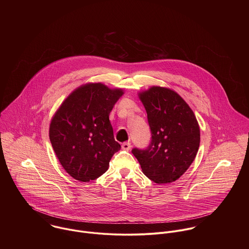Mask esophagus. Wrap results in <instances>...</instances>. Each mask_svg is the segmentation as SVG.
I'll use <instances>...</instances> for the list:
<instances>
[{"instance_id": "34e87169", "label": "esophagus", "mask_w": 249, "mask_h": 249, "mask_svg": "<svg viewBox=\"0 0 249 249\" xmlns=\"http://www.w3.org/2000/svg\"><path fill=\"white\" fill-rule=\"evenodd\" d=\"M131 147V143L129 142H123L122 143V148L124 150H129Z\"/></svg>"}]
</instances>
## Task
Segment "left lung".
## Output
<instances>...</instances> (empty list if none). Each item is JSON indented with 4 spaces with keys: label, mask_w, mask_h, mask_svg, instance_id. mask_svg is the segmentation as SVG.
I'll list each match as a JSON object with an SVG mask.
<instances>
[{
    "label": "left lung",
    "mask_w": 249,
    "mask_h": 249,
    "mask_svg": "<svg viewBox=\"0 0 249 249\" xmlns=\"http://www.w3.org/2000/svg\"><path fill=\"white\" fill-rule=\"evenodd\" d=\"M151 131L145 149L133 148L142 173L157 184L178 180L195 160L200 130L193 110L177 92L152 86L140 92Z\"/></svg>",
    "instance_id": "8db88e82"
}]
</instances>
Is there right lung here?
Instances as JSON below:
<instances>
[{
    "label": "right lung",
    "instance_id": "add662e5",
    "mask_svg": "<svg viewBox=\"0 0 249 249\" xmlns=\"http://www.w3.org/2000/svg\"><path fill=\"white\" fill-rule=\"evenodd\" d=\"M124 95L103 83H87L72 91L53 115L50 140L71 178L89 182L103 176L121 144L115 141L109 114Z\"/></svg>",
    "mask_w": 249,
    "mask_h": 249
}]
</instances>
